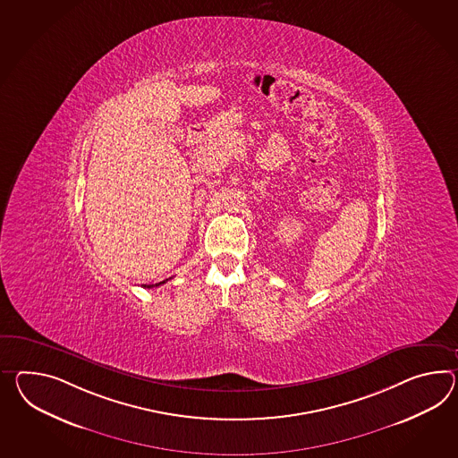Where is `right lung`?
<instances>
[{
    "mask_svg": "<svg viewBox=\"0 0 458 458\" xmlns=\"http://www.w3.org/2000/svg\"><path fill=\"white\" fill-rule=\"evenodd\" d=\"M162 283H165V281H162ZM162 283H157L156 286H160ZM152 286H154V284H148V286H144V288H152Z\"/></svg>",
    "mask_w": 458,
    "mask_h": 458,
    "instance_id": "1",
    "label": "right lung"
}]
</instances>
